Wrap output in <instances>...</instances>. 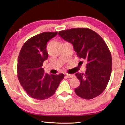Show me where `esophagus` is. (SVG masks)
<instances>
[{
    "mask_svg": "<svg viewBox=\"0 0 125 125\" xmlns=\"http://www.w3.org/2000/svg\"><path fill=\"white\" fill-rule=\"evenodd\" d=\"M74 74H66V77L67 78H69V79H70V78H72L74 77Z\"/></svg>",
    "mask_w": 125,
    "mask_h": 125,
    "instance_id": "1",
    "label": "esophagus"
}]
</instances>
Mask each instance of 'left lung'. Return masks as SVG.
I'll return each instance as SVG.
<instances>
[{
    "mask_svg": "<svg viewBox=\"0 0 125 125\" xmlns=\"http://www.w3.org/2000/svg\"><path fill=\"white\" fill-rule=\"evenodd\" d=\"M58 35L72 44L77 56L87 62L85 73H76L80 82L74 89L76 94L85 99L99 95L108 83L112 66L111 52L103 39L86 28L61 31Z\"/></svg>",
    "mask_w": 125,
    "mask_h": 125,
    "instance_id": "left-lung-1",
    "label": "left lung"
}]
</instances>
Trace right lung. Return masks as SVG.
I'll use <instances>...</instances> for the list:
<instances>
[{
	"mask_svg": "<svg viewBox=\"0 0 125 125\" xmlns=\"http://www.w3.org/2000/svg\"><path fill=\"white\" fill-rule=\"evenodd\" d=\"M58 32H45L32 37L22 46L18 58V80L27 94L35 99L44 100L54 94L64 74L45 73L42 63L48 59L46 44Z\"/></svg>",
	"mask_w": 125,
	"mask_h": 125,
	"instance_id": "add662e5",
	"label": "right lung"
}]
</instances>
